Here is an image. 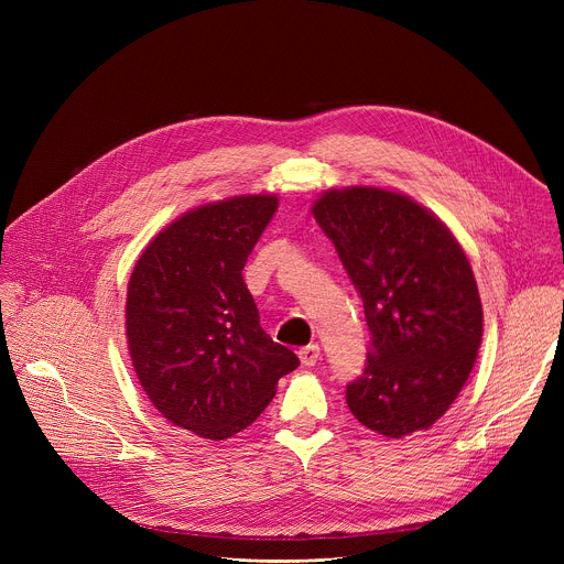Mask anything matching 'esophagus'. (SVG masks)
<instances>
[{
    "label": "esophagus",
    "mask_w": 564,
    "mask_h": 564,
    "mask_svg": "<svg viewBox=\"0 0 564 564\" xmlns=\"http://www.w3.org/2000/svg\"><path fill=\"white\" fill-rule=\"evenodd\" d=\"M299 359L303 366H314L321 359V348L316 344H310L299 350Z\"/></svg>",
    "instance_id": "34e87169"
}]
</instances>
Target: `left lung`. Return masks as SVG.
<instances>
[{"label": "left lung", "mask_w": 564, "mask_h": 564, "mask_svg": "<svg viewBox=\"0 0 564 564\" xmlns=\"http://www.w3.org/2000/svg\"><path fill=\"white\" fill-rule=\"evenodd\" d=\"M312 216L359 290L372 335L348 409L383 437L429 431L464 388L485 330L459 240L411 196L375 185L328 189Z\"/></svg>", "instance_id": "8db88e82"}]
</instances>
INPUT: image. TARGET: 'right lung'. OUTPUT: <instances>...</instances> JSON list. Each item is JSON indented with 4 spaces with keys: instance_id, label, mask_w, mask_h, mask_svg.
Instances as JSON below:
<instances>
[{
    "instance_id": "obj_1",
    "label": "right lung",
    "mask_w": 564,
    "mask_h": 564,
    "mask_svg": "<svg viewBox=\"0 0 564 564\" xmlns=\"http://www.w3.org/2000/svg\"><path fill=\"white\" fill-rule=\"evenodd\" d=\"M276 207V194H248L181 214L149 240L127 285L135 377L160 415L203 440L248 429L299 366L261 328L240 274Z\"/></svg>"
}]
</instances>
